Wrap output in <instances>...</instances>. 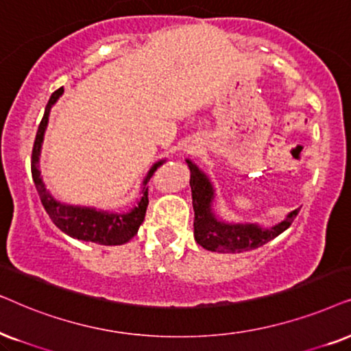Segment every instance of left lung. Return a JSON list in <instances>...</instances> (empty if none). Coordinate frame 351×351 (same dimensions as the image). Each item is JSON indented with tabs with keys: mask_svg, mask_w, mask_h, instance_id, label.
<instances>
[{
	"mask_svg": "<svg viewBox=\"0 0 351 351\" xmlns=\"http://www.w3.org/2000/svg\"><path fill=\"white\" fill-rule=\"evenodd\" d=\"M191 171V193L194 207V239L204 249L218 254H236L258 249L266 242L273 241L291 226L298 210H292L281 223L271 228H263L258 223H232L219 218L213 208L217 194L212 181L193 160L186 158Z\"/></svg>",
	"mask_w": 351,
	"mask_h": 351,
	"instance_id": "obj_1",
	"label": "left lung"
}]
</instances>
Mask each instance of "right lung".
Listing matches in <instances>:
<instances>
[{
  "label": "right lung",
  "instance_id": "right-lung-1",
  "mask_svg": "<svg viewBox=\"0 0 351 351\" xmlns=\"http://www.w3.org/2000/svg\"><path fill=\"white\" fill-rule=\"evenodd\" d=\"M62 95L64 88H59L58 91H54L51 95L48 104H46L43 119L40 121L34 144V152H32V176H34V183L36 186V191H38L41 204H43L46 213L49 215V218L53 219L56 226L67 236L73 237V239L95 242V244L101 245L125 244V242H128L136 234L139 226L144 221L149 204L146 184L151 180L154 171L165 160H158L149 168L147 175L143 180L139 199L127 212H110V210L86 207V205H72L60 202L46 188L40 170V156L41 147H43L46 128H48L51 109H53V106Z\"/></svg>",
  "mask_w": 351,
  "mask_h": 351
}]
</instances>
